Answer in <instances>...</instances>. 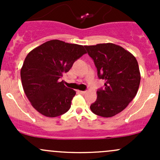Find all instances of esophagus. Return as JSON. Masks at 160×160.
Returning a JSON list of instances; mask_svg holds the SVG:
<instances>
[{
  "label": "esophagus",
  "instance_id": "obj_1",
  "mask_svg": "<svg viewBox=\"0 0 160 160\" xmlns=\"http://www.w3.org/2000/svg\"><path fill=\"white\" fill-rule=\"evenodd\" d=\"M78 92L80 93V94H85V93H87V91H83V90H79Z\"/></svg>",
  "mask_w": 160,
  "mask_h": 160
}]
</instances>
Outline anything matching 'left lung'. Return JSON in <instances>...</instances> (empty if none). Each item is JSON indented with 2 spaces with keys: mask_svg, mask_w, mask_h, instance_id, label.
<instances>
[{
  "mask_svg": "<svg viewBox=\"0 0 160 160\" xmlns=\"http://www.w3.org/2000/svg\"><path fill=\"white\" fill-rule=\"evenodd\" d=\"M93 59L100 79L105 80L104 89L97 91V101L90 105L93 114L110 118L122 111L138 92L141 80L135 56L113 43L84 46Z\"/></svg>",
  "mask_w": 160,
  "mask_h": 160,
  "instance_id": "obj_1",
  "label": "left lung"
}]
</instances>
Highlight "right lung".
Segmentation results:
<instances>
[{
  "mask_svg": "<svg viewBox=\"0 0 160 160\" xmlns=\"http://www.w3.org/2000/svg\"><path fill=\"white\" fill-rule=\"evenodd\" d=\"M85 53L84 46L53 39L27 55L21 69V79L25 95L35 110L55 118L70 108L76 91L67 88L60 79Z\"/></svg>",
  "mask_w": 160,
  "mask_h": 160,
  "instance_id": "obj_1",
  "label": "right lung"
}]
</instances>
